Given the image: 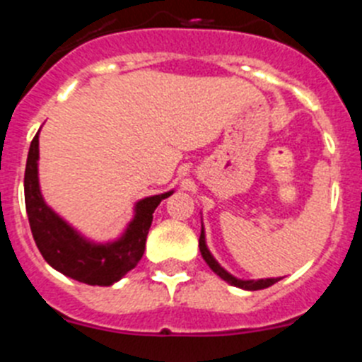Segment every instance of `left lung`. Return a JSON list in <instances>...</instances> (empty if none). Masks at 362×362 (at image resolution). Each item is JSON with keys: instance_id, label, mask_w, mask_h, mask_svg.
Instances as JSON below:
<instances>
[{"instance_id": "obj_1", "label": "left lung", "mask_w": 362, "mask_h": 362, "mask_svg": "<svg viewBox=\"0 0 362 362\" xmlns=\"http://www.w3.org/2000/svg\"><path fill=\"white\" fill-rule=\"evenodd\" d=\"M199 250H201V255H203V259H204V261H206V264H209V267L212 268V272H216V274L221 277V279L226 281V283L232 284V286H238V288H243V290H263V288H268V286H272V284H276L277 281L281 279V277H267V279H238V277H235V276H232L230 272H226L225 268H223L219 263H217L216 257H214V255H212V252L209 250V246H206V235H204L203 223H201Z\"/></svg>"}]
</instances>
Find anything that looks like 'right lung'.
Masks as SVG:
<instances>
[{
	"instance_id": "add662e5",
	"label": "right lung",
	"mask_w": 362,
	"mask_h": 362,
	"mask_svg": "<svg viewBox=\"0 0 362 362\" xmlns=\"http://www.w3.org/2000/svg\"><path fill=\"white\" fill-rule=\"evenodd\" d=\"M40 132L32 139L25 168V206L32 235L41 255L54 270L79 283L110 286L123 279L143 257L146 235L159 203L174 194L168 190L148 196L134 204V217L119 238L98 243L88 239L69 221L50 209L40 188Z\"/></svg>"
}]
</instances>
